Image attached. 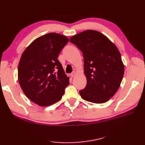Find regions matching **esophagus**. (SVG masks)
Listing matches in <instances>:
<instances>
[{
    "mask_svg": "<svg viewBox=\"0 0 145 145\" xmlns=\"http://www.w3.org/2000/svg\"><path fill=\"white\" fill-rule=\"evenodd\" d=\"M75 75H76V72H75V71H73V72L71 74V77L72 78V77H74V76H75Z\"/></svg>",
    "mask_w": 145,
    "mask_h": 145,
    "instance_id": "1",
    "label": "esophagus"
}]
</instances>
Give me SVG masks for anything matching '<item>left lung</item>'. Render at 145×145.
Wrapping results in <instances>:
<instances>
[{
  "instance_id": "1",
  "label": "left lung",
  "mask_w": 145,
  "mask_h": 145,
  "mask_svg": "<svg viewBox=\"0 0 145 145\" xmlns=\"http://www.w3.org/2000/svg\"><path fill=\"white\" fill-rule=\"evenodd\" d=\"M69 41L83 54L86 87L81 97L94 103L108 102L120 87L124 65L117 46L104 34L88 29L74 35Z\"/></svg>"
}]
</instances>
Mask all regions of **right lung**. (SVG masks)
<instances>
[{
    "mask_svg": "<svg viewBox=\"0 0 145 145\" xmlns=\"http://www.w3.org/2000/svg\"><path fill=\"white\" fill-rule=\"evenodd\" d=\"M69 39L51 33L38 37L26 48L18 66V80L25 95L40 106L62 99L69 77L57 59Z\"/></svg>",
    "mask_w": 145,
    "mask_h": 145,
    "instance_id": "obj_1",
    "label": "right lung"
}]
</instances>
